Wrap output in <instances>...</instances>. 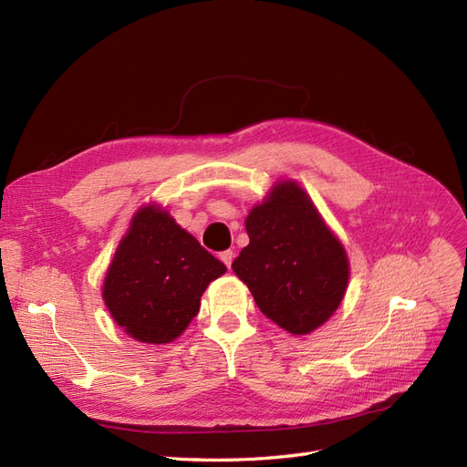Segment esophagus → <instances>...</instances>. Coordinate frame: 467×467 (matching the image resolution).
Masks as SVG:
<instances>
[{"instance_id": "34e87169", "label": "esophagus", "mask_w": 467, "mask_h": 467, "mask_svg": "<svg viewBox=\"0 0 467 467\" xmlns=\"http://www.w3.org/2000/svg\"><path fill=\"white\" fill-rule=\"evenodd\" d=\"M220 261L225 265V266H232V263H234V251L232 249H228V251H223V253H220Z\"/></svg>"}]
</instances>
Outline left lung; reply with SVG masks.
<instances>
[{
	"instance_id": "8db88e82",
	"label": "left lung",
	"mask_w": 467,
	"mask_h": 467,
	"mask_svg": "<svg viewBox=\"0 0 467 467\" xmlns=\"http://www.w3.org/2000/svg\"><path fill=\"white\" fill-rule=\"evenodd\" d=\"M249 245L232 263L261 312L290 335H307L341 306L350 265L341 239L298 182L276 181L245 218Z\"/></svg>"
}]
</instances>
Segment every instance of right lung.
Wrapping results in <instances>:
<instances>
[{
	"mask_svg": "<svg viewBox=\"0 0 467 467\" xmlns=\"http://www.w3.org/2000/svg\"><path fill=\"white\" fill-rule=\"evenodd\" d=\"M223 273L225 265L163 206L148 202L134 212L107 268L103 302L126 335L165 345L189 327L201 296Z\"/></svg>",
	"mask_w": 467,
	"mask_h": 467,
	"instance_id": "add662e5",
	"label": "right lung"
}]
</instances>
